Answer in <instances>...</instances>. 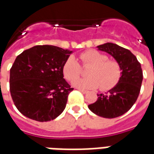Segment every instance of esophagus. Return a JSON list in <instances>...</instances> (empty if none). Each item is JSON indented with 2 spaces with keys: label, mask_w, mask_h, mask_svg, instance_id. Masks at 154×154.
<instances>
[{
  "label": "esophagus",
  "mask_w": 154,
  "mask_h": 154,
  "mask_svg": "<svg viewBox=\"0 0 154 154\" xmlns=\"http://www.w3.org/2000/svg\"><path fill=\"white\" fill-rule=\"evenodd\" d=\"M79 91H80V92H81L82 94H88V91L83 90V89H79Z\"/></svg>",
  "instance_id": "obj_1"
}]
</instances>
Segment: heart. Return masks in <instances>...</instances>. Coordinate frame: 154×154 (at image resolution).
<instances>
[{
    "mask_svg": "<svg viewBox=\"0 0 154 154\" xmlns=\"http://www.w3.org/2000/svg\"><path fill=\"white\" fill-rule=\"evenodd\" d=\"M79 58L84 67L90 66L87 78H77L82 72L81 66L73 56L69 57L62 67V72L67 80H73L72 85L79 89L102 90L113 88L121 79L122 67L114 60H108L106 54L96 50H88L80 54Z\"/></svg>",
    "mask_w": 154,
    "mask_h": 154,
    "instance_id": "obj_1",
    "label": "heart"
}]
</instances>
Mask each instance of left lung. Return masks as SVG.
I'll return each mask as SVG.
<instances>
[{
  "label": "left lung",
  "instance_id": "8db88e82",
  "mask_svg": "<svg viewBox=\"0 0 154 154\" xmlns=\"http://www.w3.org/2000/svg\"><path fill=\"white\" fill-rule=\"evenodd\" d=\"M97 50L111 55L122 67L118 83L105 94H97V100L88 105L94 114L104 118H115L131 109L136 102L143 81L141 65L130 50L119 45L106 42Z\"/></svg>",
  "mask_w": 154,
  "mask_h": 154
}]
</instances>
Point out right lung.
Instances as JSON below:
<instances>
[{"label": "right lung", "mask_w": 154, "mask_h": 154, "mask_svg": "<svg viewBox=\"0 0 154 154\" xmlns=\"http://www.w3.org/2000/svg\"><path fill=\"white\" fill-rule=\"evenodd\" d=\"M72 51L38 45L23 51L10 71V90L17 109L37 122H49L66 108L74 89L64 79L62 67Z\"/></svg>", "instance_id": "1"}]
</instances>
